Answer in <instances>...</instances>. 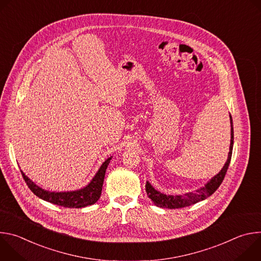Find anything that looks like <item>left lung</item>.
I'll return each mask as SVG.
<instances>
[{"instance_id":"obj_1","label":"left lung","mask_w":261,"mask_h":261,"mask_svg":"<svg viewBox=\"0 0 261 261\" xmlns=\"http://www.w3.org/2000/svg\"><path fill=\"white\" fill-rule=\"evenodd\" d=\"M230 118V146H229V153H228V158L226 163L223 166V168L220 170L218 174H216L214 177H212L203 187L200 189L196 190V192H189L186 193L184 195H166L163 194L159 191H157L153 186L146 181L145 184V192L148 196V198H151V200L154 202L155 205L163 208H181L185 206H189L192 205L200 200L205 199L206 197L211 196L221 185L225 177V174L227 172L230 160H231V155H232V147H233V123H232V118L231 115H229Z\"/></svg>"}]
</instances>
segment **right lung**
I'll use <instances>...</instances> for the list:
<instances>
[{"label":"right lung","instance_id":"right-lung-1","mask_svg":"<svg viewBox=\"0 0 261 261\" xmlns=\"http://www.w3.org/2000/svg\"><path fill=\"white\" fill-rule=\"evenodd\" d=\"M111 160V157L106 159L93 179L90 181L85 188L76 190V191H67V192H50L40 188L34 181H32L21 170V174L23 176L24 181L27 182L30 190L39 198L48 201L50 203L61 205L64 207L70 208H80L85 207L97 202V200L101 196L102 186L104 181L106 168Z\"/></svg>","mask_w":261,"mask_h":261}]
</instances>
